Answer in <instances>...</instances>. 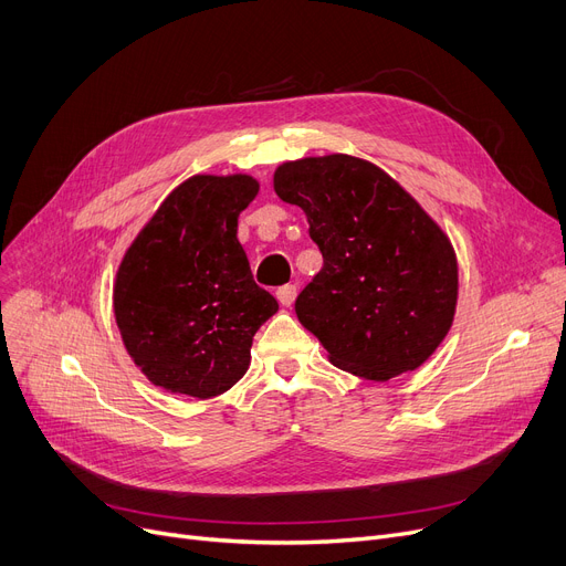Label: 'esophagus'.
<instances>
[{
    "instance_id": "esophagus-1",
    "label": "esophagus",
    "mask_w": 566,
    "mask_h": 566,
    "mask_svg": "<svg viewBox=\"0 0 566 566\" xmlns=\"http://www.w3.org/2000/svg\"><path fill=\"white\" fill-rule=\"evenodd\" d=\"M275 295H277V301H280L284 307H291L293 301H295V295H298V286H295V284H284V286H280V289L275 291Z\"/></svg>"
}]
</instances>
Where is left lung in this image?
I'll return each mask as SVG.
<instances>
[{
	"instance_id": "obj_1",
	"label": "left lung",
	"mask_w": 566,
	"mask_h": 566,
	"mask_svg": "<svg viewBox=\"0 0 566 566\" xmlns=\"http://www.w3.org/2000/svg\"><path fill=\"white\" fill-rule=\"evenodd\" d=\"M273 184L282 201L303 208L323 254L295 314L331 363L367 380L418 369L454 321L450 238L392 176L360 158L284 163Z\"/></svg>"
}]
</instances>
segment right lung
I'll list each match as a JSON object with an SVG mask.
<instances>
[{"label": "right lung", "instance_id": "1", "mask_svg": "<svg viewBox=\"0 0 566 566\" xmlns=\"http://www.w3.org/2000/svg\"><path fill=\"white\" fill-rule=\"evenodd\" d=\"M256 192L248 174L188 178L118 265L116 325L135 365L163 390L227 392L248 371L254 333L280 307L252 280L235 238Z\"/></svg>", "mask_w": 566, "mask_h": 566}]
</instances>
